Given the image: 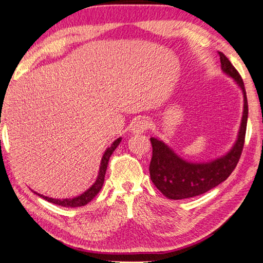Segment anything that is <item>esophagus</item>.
Listing matches in <instances>:
<instances>
[{"label":"esophagus","mask_w":263,"mask_h":263,"mask_svg":"<svg viewBox=\"0 0 263 263\" xmlns=\"http://www.w3.org/2000/svg\"><path fill=\"white\" fill-rule=\"evenodd\" d=\"M149 126V123L145 118H139L135 123L132 124V133H135V135H141V133L145 132Z\"/></svg>","instance_id":"esophagus-1"}]
</instances>
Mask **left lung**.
Masks as SVG:
<instances>
[{"instance_id": "left-lung-1", "label": "left lung", "mask_w": 263, "mask_h": 263, "mask_svg": "<svg viewBox=\"0 0 263 263\" xmlns=\"http://www.w3.org/2000/svg\"><path fill=\"white\" fill-rule=\"evenodd\" d=\"M221 68L236 81L243 91L244 111L237 141L233 149L210 163H189L177 156L171 148L156 138H151L153 156L149 165L151 179L156 188L170 199H183L209 192L223 182L234 171L244 148L249 106L244 82L233 64L222 52H219Z\"/></svg>"}]
</instances>
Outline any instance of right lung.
Instances as JSON below:
<instances>
[{"label":"right lung","mask_w":263,"mask_h":263,"mask_svg":"<svg viewBox=\"0 0 263 263\" xmlns=\"http://www.w3.org/2000/svg\"><path fill=\"white\" fill-rule=\"evenodd\" d=\"M121 142V138H118L117 140H115L114 142L111 143V146L107 149L105 152L104 156H102L101 159V164H100V171H99V176H98L96 182L93 183V186L90 187V189H87L85 193H83L81 196H77L75 198H66V199H55V198H50L43 196V195H40L37 193H35L36 195H39L40 197L44 198L45 200H48L50 203H53L57 205H60V206L64 208H80V206H84L89 202H91L93 199L97 194L100 192V189L102 188V184H104L105 181V174H106V170L108 166V162H109V158L111 156V154L114 153V151L116 149V147L120 145Z\"/></svg>","instance_id":"obj_1"}]
</instances>
